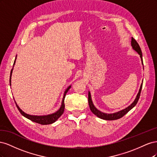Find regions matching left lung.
<instances>
[{
  "instance_id": "obj_1",
  "label": "left lung",
  "mask_w": 157,
  "mask_h": 157,
  "mask_svg": "<svg viewBox=\"0 0 157 157\" xmlns=\"http://www.w3.org/2000/svg\"><path fill=\"white\" fill-rule=\"evenodd\" d=\"M131 45H132V48L134 49L136 52H137L138 54L140 55L141 60V63H142V65H144L143 58H142L143 56H142V52H141V50L140 48V46H139L137 41L133 37H132ZM142 85H143V81H142V83L141 84L140 90H139V92H138V93H137V96L134 99V101H133V103L131 104V105H130L126 108L122 109V110H121V111H119L116 112V113H103L99 110H98V109L94 105V103L92 100L91 94H90V92L89 91L88 92V103H89L90 110H91V111L95 115H96L98 117L100 118H101V119H103V120L114 121V120L118 119V118H121V117L125 115L128 111H130L133 107H134L136 106L137 101H138V100H139V98L140 96V94H141V88H142Z\"/></svg>"
}]
</instances>
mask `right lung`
<instances>
[{
    "label": "right lung",
    "mask_w": 157,
    "mask_h": 157,
    "mask_svg": "<svg viewBox=\"0 0 157 157\" xmlns=\"http://www.w3.org/2000/svg\"><path fill=\"white\" fill-rule=\"evenodd\" d=\"M16 57L15 60H14L13 65V68L11 70V72H10V86H11L12 74V71H13V69L14 65H15V63H16ZM71 85L69 86L67 88V89L65 90L63 97V99H62V101H61V106H60V107H59L58 110L56 111L54 113L49 114V115H29V114L25 113L24 111H23L20 108V107L17 105V103L15 101L16 107L19 110V111L20 112V113L23 117H25V118H28V119H29L30 121H31L33 122L38 123V124H42V125L52 124V123L55 122L57 120H58V118L61 116V115H62V114L63 113L64 109H65V103H64L65 97L66 94L67 93V92L69 91V90L71 88ZM14 101H15V100H14Z\"/></svg>",
    "instance_id": "1"
}]
</instances>
